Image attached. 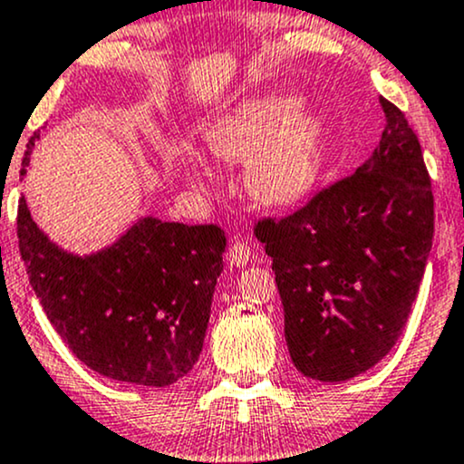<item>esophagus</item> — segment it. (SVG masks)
<instances>
[{"label": "esophagus", "mask_w": 464, "mask_h": 464, "mask_svg": "<svg viewBox=\"0 0 464 464\" xmlns=\"http://www.w3.org/2000/svg\"><path fill=\"white\" fill-rule=\"evenodd\" d=\"M227 258H230L234 267H243V265H247L252 260V249H249L246 241H234L230 252H227Z\"/></svg>", "instance_id": "obj_1"}]
</instances>
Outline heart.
<instances>
[{"label":"heart","mask_w":464,"mask_h":464,"mask_svg":"<svg viewBox=\"0 0 464 464\" xmlns=\"http://www.w3.org/2000/svg\"><path fill=\"white\" fill-rule=\"evenodd\" d=\"M204 138L218 160H246L243 181L263 206L295 204L320 177L322 124L287 98L246 102L215 120Z\"/></svg>","instance_id":"b5f03b06"}]
</instances>
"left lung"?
I'll return each mask as SVG.
<instances>
[{"instance_id": "8db88e82", "label": "left lung", "mask_w": 464, "mask_h": 464, "mask_svg": "<svg viewBox=\"0 0 464 464\" xmlns=\"http://www.w3.org/2000/svg\"><path fill=\"white\" fill-rule=\"evenodd\" d=\"M379 102L386 129L355 173L254 226L272 256L291 362L317 382H346L388 355L431 249L434 195L419 138L397 105Z\"/></svg>"}]
</instances>
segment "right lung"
Instances as JSON below:
<instances>
[{"label": "right lung", "instance_id": "obj_1", "mask_svg": "<svg viewBox=\"0 0 464 464\" xmlns=\"http://www.w3.org/2000/svg\"><path fill=\"white\" fill-rule=\"evenodd\" d=\"M36 138L28 142L22 175ZM17 238L45 315L87 368L155 388L192 371L223 272L221 227L144 217L111 247L81 258L36 227L22 197Z\"/></svg>", "mask_w": 464, "mask_h": 464}]
</instances>
